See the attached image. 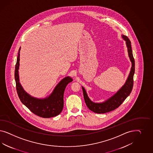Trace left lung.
<instances>
[{
	"mask_svg": "<svg viewBox=\"0 0 153 153\" xmlns=\"http://www.w3.org/2000/svg\"><path fill=\"white\" fill-rule=\"evenodd\" d=\"M122 37L126 42L128 56L132 65L130 74L125 84L114 95L108 99L107 100L102 102H95L91 101L88 97L86 90L83 86L82 87L85 103L88 109L95 113H105L114 110L118 107H120V104L130 95V93H131L133 88L134 75V60L131 49V43L129 39L125 35H122Z\"/></svg>",
	"mask_w": 153,
	"mask_h": 153,
	"instance_id": "1",
	"label": "left lung"
}]
</instances>
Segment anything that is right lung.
<instances>
[{
    "label": "right lung",
    "mask_w": 153,
    "mask_h": 153,
    "mask_svg": "<svg viewBox=\"0 0 153 153\" xmlns=\"http://www.w3.org/2000/svg\"><path fill=\"white\" fill-rule=\"evenodd\" d=\"M20 50L21 48L19 49L17 63L15 67L14 78L16 83L17 92L21 102L33 114L39 117L51 118L58 116L63 108V95L65 88L68 83L72 82L73 79L70 76L62 79L56 85L51 94L45 98L40 99L33 97L23 89L19 82V70Z\"/></svg>",
    "instance_id": "add662e5"
}]
</instances>
